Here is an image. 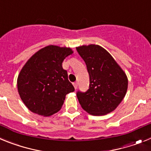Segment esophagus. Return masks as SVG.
<instances>
[{
    "instance_id": "1",
    "label": "esophagus",
    "mask_w": 151,
    "mask_h": 151,
    "mask_svg": "<svg viewBox=\"0 0 151 151\" xmlns=\"http://www.w3.org/2000/svg\"><path fill=\"white\" fill-rule=\"evenodd\" d=\"M73 86H74L75 89H76L77 87H78V82H74V83H73Z\"/></svg>"
}]
</instances>
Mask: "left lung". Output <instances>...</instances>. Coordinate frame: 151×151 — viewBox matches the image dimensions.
Returning <instances> with one entry per match:
<instances>
[{
    "instance_id": "8db88e82",
    "label": "left lung",
    "mask_w": 151,
    "mask_h": 151,
    "mask_svg": "<svg viewBox=\"0 0 151 151\" xmlns=\"http://www.w3.org/2000/svg\"><path fill=\"white\" fill-rule=\"evenodd\" d=\"M76 50L85 62L90 77L88 90L77 92L80 105L93 116L111 113L126 94L127 76L110 53L100 45H82Z\"/></svg>"
}]
</instances>
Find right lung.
<instances>
[{"mask_svg":"<svg viewBox=\"0 0 151 151\" xmlns=\"http://www.w3.org/2000/svg\"><path fill=\"white\" fill-rule=\"evenodd\" d=\"M73 54L70 47L48 45L33 54L21 69L17 88L32 113L50 116L62 107L66 95L75 91L63 61Z\"/></svg>","mask_w":151,"mask_h":151,"instance_id":"add662e5","label":"right lung"}]
</instances>
